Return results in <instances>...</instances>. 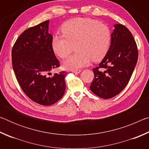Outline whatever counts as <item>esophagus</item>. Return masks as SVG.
I'll use <instances>...</instances> for the list:
<instances>
[{
  "mask_svg": "<svg viewBox=\"0 0 149 149\" xmlns=\"http://www.w3.org/2000/svg\"><path fill=\"white\" fill-rule=\"evenodd\" d=\"M81 72L80 70H72V72L74 73V74H79V73Z\"/></svg>",
  "mask_w": 149,
  "mask_h": 149,
  "instance_id": "34e87169",
  "label": "esophagus"
}]
</instances>
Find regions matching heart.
<instances>
[{
	"instance_id": "b5f03b06",
	"label": "heart",
	"mask_w": 149,
	"mask_h": 149,
	"mask_svg": "<svg viewBox=\"0 0 149 149\" xmlns=\"http://www.w3.org/2000/svg\"><path fill=\"white\" fill-rule=\"evenodd\" d=\"M62 35L55 34L51 46L61 58L69 56L75 45L76 53L63 62L66 70H77L103 59L110 48L112 34L109 27L90 18H74L61 27Z\"/></svg>"
}]
</instances>
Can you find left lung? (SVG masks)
Returning a JSON list of instances; mask_svg holds the SVG:
<instances>
[{
    "instance_id": "8db88e82",
    "label": "left lung",
    "mask_w": 149,
    "mask_h": 149,
    "mask_svg": "<svg viewBox=\"0 0 149 149\" xmlns=\"http://www.w3.org/2000/svg\"><path fill=\"white\" fill-rule=\"evenodd\" d=\"M109 50L99 66L93 69L95 77L91 91L102 99L119 94L129 82L138 59L137 44L132 33L122 24H116Z\"/></svg>"
}]
</instances>
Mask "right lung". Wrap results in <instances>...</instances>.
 Instances as JSON below:
<instances>
[{
	"instance_id": "right-lung-1",
	"label": "right lung",
	"mask_w": 149,
	"mask_h": 149,
	"mask_svg": "<svg viewBox=\"0 0 149 149\" xmlns=\"http://www.w3.org/2000/svg\"><path fill=\"white\" fill-rule=\"evenodd\" d=\"M49 24L47 20L25 30L12 50V67L19 86L30 99L43 106L53 104L63 97L67 74L49 75L60 65L52 49Z\"/></svg>"
}]
</instances>
